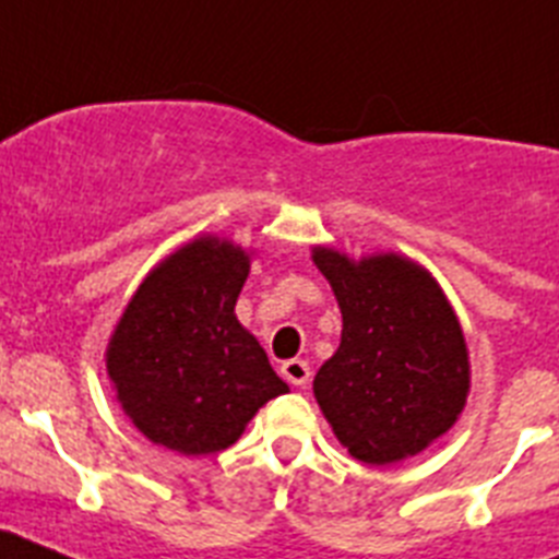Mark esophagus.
Instances as JSON below:
<instances>
[{
    "label": "esophagus",
    "instance_id": "obj_1",
    "mask_svg": "<svg viewBox=\"0 0 559 559\" xmlns=\"http://www.w3.org/2000/svg\"><path fill=\"white\" fill-rule=\"evenodd\" d=\"M283 374H285V380H288V383H294V386H308V380H310L308 360H302V358L285 360Z\"/></svg>",
    "mask_w": 559,
    "mask_h": 559
}]
</instances>
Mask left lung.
<instances>
[{"instance_id":"8db88e82","label":"left lung","mask_w":559,"mask_h":559,"mask_svg":"<svg viewBox=\"0 0 559 559\" xmlns=\"http://www.w3.org/2000/svg\"><path fill=\"white\" fill-rule=\"evenodd\" d=\"M333 285L341 344L316 372L313 394L355 459L389 464L414 456L448 431L471 389L456 313L433 276L397 254L353 263L313 249Z\"/></svg>"}]
</instances>
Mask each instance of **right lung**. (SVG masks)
I'll return each instance as SVG.
<instances>
[{"mask_svg": "<svg viewBox=\"0 0 559 559\" xmlns=\"http://www.w3.org/2000/svg\"><path fill=\"white\" fill-rule=\"evenodd\" d=\"M249 254L199 237L133 294L106 353L108 378L133 426L185 456L235 445L271 397L288 392L269 355L237 322Z\"/></svg>", "mask_w": 559, "mask_h": 559, "instance_id": "add662e5", "label": "right lung"}]
</instances>
